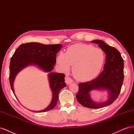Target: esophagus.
Masks as SVG:
<instances>
[{
  "label": "esophagus",
  "mask_w": 134,
  "mask_h": 134,
  "mask_svg": "<svg viewBox=\"0 0 134 134\" xmlns=\"http://www.w3.org/2000/svg\"><path fill=\"white\" fill-rule=\"evenodd\" d=\"M65 82L67 84V85H69L72 82V80L68 76H66L65 77Z\"/></svg>",
  "instance_id": "1"
}]
</instances>
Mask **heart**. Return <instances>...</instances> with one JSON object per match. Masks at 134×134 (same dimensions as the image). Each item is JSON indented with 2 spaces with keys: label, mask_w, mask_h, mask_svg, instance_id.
<instances>
[{
  "label": "heart",
  "mask_w": 134,
  "mask_h": 134,
  "mask_svg": "<svg viewBox=\"0 0 134 134\" xmlns=\"http://www.w3.org/2000/svg\"><path fill=\"white\" fill-rule=\"evenodd\" d=\"M105 56L102 49L86 44H75L67 49L66 53L61 51L57 57V63L66 72L72 67L75 77L81 81L93 80L101 71Z\"/></svg>",
  "instance_id": "b5f03b06"
}]
</instances>
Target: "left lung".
<instances>
[{"label":"left lung","mask_w":134,"mask_h":134,"mask_svg":"<svg viewBox=\"0 0 134 134\" xmlns=\"http://www.w3.org/2000/svg\"><path fill=\"white\" fill-rule=\"evenodd\" d=\"M91 43L98 44L106 54L104 70L96 79L88 82L80 83L79 91L76 97L83 107L89 108H101L111 104L119 95L124 78V62L120 53L115 48L99 40H93ZM93 90H107L109 95L108 100L101 103L94 102L90 95V91Z\"/></svg>","instance_id":"1"}]
</instances>
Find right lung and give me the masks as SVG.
Here are the masks:
<instances>
[{
  "label": "right lung",
  "instance_id": "right-lung-1",
  "mask_svg": "<svg viewBox=\"0 0 134 134\" xmlns=\"http://www.w3.org/2000/svg\"><path fill=\"white\" fill-rule=\"evenodd\" d=\"M62 48L61 44L45 45L39 43H24L19 46L10 59L9 65V82L15 97L13 83L18 72L29 65H36L45 72H50L55 64L57 53ZM48 76L53 94L52 102L45 109L34 111L35 112H44L54 108L59 91L66 86L64 74L51 72Z\"/></svg>",
  "mask_w": 134,
  "mask_h": 134
}]
</instances>
